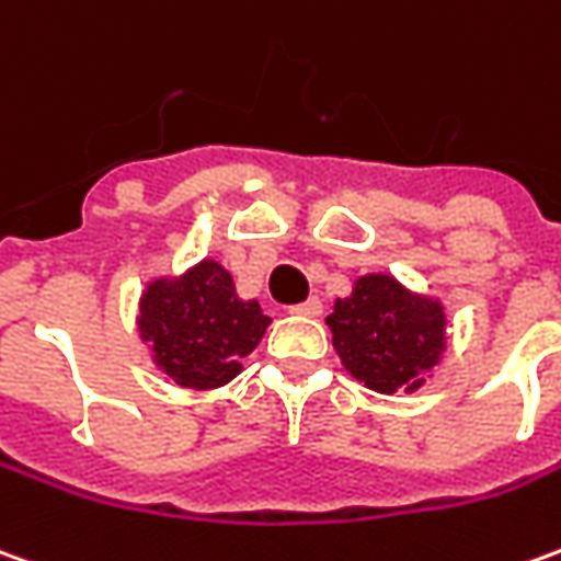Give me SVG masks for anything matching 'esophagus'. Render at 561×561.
<instances>
[{"instance_id":"1","label":"esophagus","mask_w":561,"mask_h":561,"mask_svg":"<svg viewBox=\"0 0 561 561\" xmlns=\"http://www.w3.org/2000/svg\"><path fill=\"white\" fill-rule=\"evenodd\" d=\"M291 312L294 316H307V319H316V316H321V300L319 297H309V300H304V304H294Z\"/></svg>"}]
</instances>
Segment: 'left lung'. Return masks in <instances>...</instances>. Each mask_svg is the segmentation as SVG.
Instances as JSON below:
<instances>
[{
    "label": "left lung",
    "instance_id": "obj_1",
    "mask_svg": "<svg viewBox=\"0 0 561 561\" xmlns=\"http://www.w3.org/2000/svg\"><path fill=\"white\" fill-rule=\"evenodd\" d=\"M328 324L343 367L379 394L416 391L446 346L444 307L386 273L355 282Z\"/></svg>",
    "mask_w": 561,
    "mask_h": 561
}]
</instances>
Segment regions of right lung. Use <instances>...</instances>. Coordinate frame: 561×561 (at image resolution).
I'll list each match as a JSON object with an SVG mask.
<instances>
[{"mask_svg": "<svg viewBox=\"0 0 561 561\" xmlns=\"http://www.w3.org/2000/svg\"><path fill=\"white\" fill-rule=\"evenodd\" d=\"M257 300H240L233 276L203 261L182 279H154L139 304V331L154 364L185 389H218L267 331Z\"/></svg>", "mask_w": 561, "mask_h": 561, "instance_id": "obj_1", "label": "right lung"}]
</instances>
